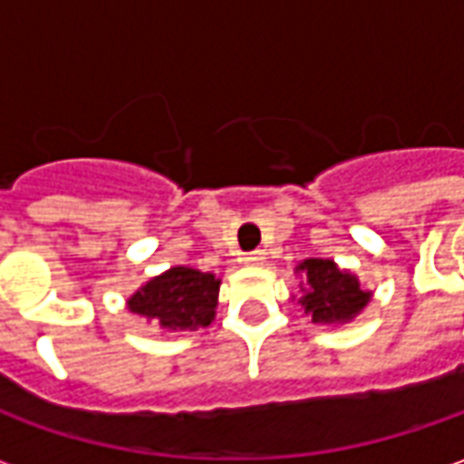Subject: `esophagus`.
<instances>
[{
    "mask_svg": "<svg viewBox=\"0 0 464 464\" xmlns=\"http://www.w3.org/2000/svg\"><path fill=\"white\" fill-rule=\"evenodd\" d=\"M263 258H266V256H263V251H251L243 256V263H246V266H261Z\"/></svg>",
    "mask_w": 464,
    "mask_h": 464,
    "instance_id": "esophagus-1",
    "label": "esophagus"
}]
</instances>
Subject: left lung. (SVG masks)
<instances>
[{"instance_id": "8db88e82", "label": "left lung", "mask_w": 464, "mask_h": 464, "mask_svg": "<svg viewBox=\"0 0 464 464\" xmlns=\"http://www.w3.org/2000/svg\"><path fill=\"white\" fill-rule=\"evenodd\" d=\"M303 271L301 303L313 323H345L355 318L370 301V293L358 285V278L343 273L333 261L308 258L298 266Z\"/></svg>"}]
</instances>
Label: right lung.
Instances as JSON below:
<instances>
[{
    "mask_svg": "<svg viewBox=\"0 0 464 464\" xmlns=\"http://www.w3.org/2000/svg\"><path fill=\"white\" fill-rule=\"evenodd\" d=\"M221 281L213 273L176 266L133 293L129 311L159 321L169 331H196L213 321Z\"/></svg>",
    "mask_w": 464,
    "mask_h": 464,
    "instance_id": "add662e5",
    "label": "right lung"
}]
</instances>
